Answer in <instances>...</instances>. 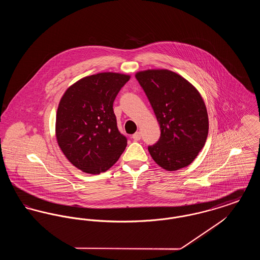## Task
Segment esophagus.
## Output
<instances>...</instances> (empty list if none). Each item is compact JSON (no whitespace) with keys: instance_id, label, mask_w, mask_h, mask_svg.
I'll return each mask as SVG.
<instances>
[{"instance_id":"obj_1","label":"esophagus","mask_w":260,"mask_h":260,"mask_svg":"<svg viewBox=\"0 0 260 260\" xmlns=\"http://www.w3.org/2000/svg\"><path fill=\"white\" fill-rule=\"evenodd\" d=\"M133 138H134V140H136V141L140 140V138H141V134H140L139 132H137V133H136L135 135H133Z\"/></svg>"}]
</instances>
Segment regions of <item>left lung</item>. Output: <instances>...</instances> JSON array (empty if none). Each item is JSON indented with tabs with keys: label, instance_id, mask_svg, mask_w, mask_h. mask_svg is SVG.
<instances>
[{
	"label": "left lung",
	"instance_id": "1",
	"mask_svg": "<svg viewBox=\"0 0 260 260\" xmlns=\"http://www.w3.org/2000/svg\"><path fill=\"white\" fill-rule=\"evenodd\" d=\"M136 78L161 128L159 140L148 146L151 157L167 171L189 166L209 134L208 112L200 92L183 77L166 69L140 71Z\"/></svg>",
	"mask_w": 260,
	"mask_h": 260
}]
</instances>
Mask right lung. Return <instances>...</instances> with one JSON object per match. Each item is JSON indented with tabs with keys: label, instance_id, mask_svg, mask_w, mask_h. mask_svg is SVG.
Segmentation results:
<instances>
[{
	"label": "right lung",
	"instance_id": "add662e5",
	"mask_svg": "<svg viewBox=\"0 0 260 260\" xmlns=\"http://www.w3.org/2000/svg\"><path fill=\"white\" fill-rule=\"evenodd\" d=\"M131 76L104 72L68 87L56 113L55 135L63 154L84 173L109 170L126 147L117 126L113 103Z\"/></svg>",
	"mask_w": 260,
	"mask_h": 260
}]
</instances>
